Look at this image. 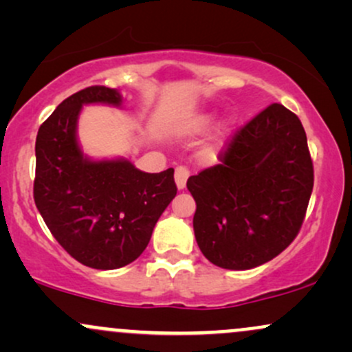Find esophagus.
I'll list each match as a JSON object with an SVG mask.
<instances>
[{"instance_id":"1","label":"esophagus","mask_w":352,"mask_h":352,"mask_svg":"<svg viewBox=\"0 0 352 352\" xmlns=\"http://www.w3.org/2000/svg\"><path fill=\"white\" fill-rule=\"evenodd\" d=\"M188 177H190L188 168L185 167V165H179V167L175 168V184H177V188H179V190L185 188Z\"/></svg>"}]
</instances>
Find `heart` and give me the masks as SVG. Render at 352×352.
Returning <instances> with one entry per match:
<instances>
[{
	"label": "heart",
	"instance_id": "b5f03b06",
	"mask_svg": "<svg viewBox=\"0 0 352 352\" xmlns=\"http://www.w3.org/2000/svg\"><path fill=\"white\" fill-rule=\"evenodd\" d=\"M208 124H210V117H201V119L197 120L195 125H193V129H195V131H204Z\"/></svg>",
	"mask_w": 352,
	"mask_h": 352
}]
</instances>
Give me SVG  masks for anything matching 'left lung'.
<instances>
[{"instance_id": "obj_1", "label": "left lung", "mask_w": 352, "mask_h": 352, "mask_svg": "<svg viewBox=\"0 0 352 352\" xmlns=\"http://www.w3.org/2000/svg\"><path fill=\"white\" fill-rule=\"evenodd\" d=\"M218 160L187 180L199 248L225 270L263 265L296 238L313 192L301 120L272 104L235 132Z\"/></svg>"}]
</instances>
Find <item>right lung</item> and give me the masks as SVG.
<instances>
[{
    "instance_id": "right-lung-1",
    "label": "right lung",
    "mask_w": 352,
    "mask_h": 352,
    "mask_svg": "<svg viewBox=\"0 0 352 352\" xmlns=\"http://www.w3.org/2000/svg\"><path fill=\"white\" fill-rule=\"evenodd\" d=\"M84 104L120 106L122 98L106 86L86 87L44 120L36 137L34 204L74 260L96 270L122 268L142 254L177 195L173 168L147 173L125 159L84 157L78 142Z\"/></svg>"
}]
</instances>
